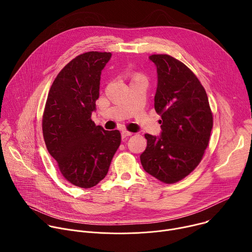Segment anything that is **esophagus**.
Wrapping results in <instances>:
<instances>
[{"instance_id":"34e87169","label":"esophagus","mask_w":252,"mask_h":252,"mask_svg":"<svg viewBox=\"0 0 252 252\" xmlns=\"http://www.w3.org/2000/svg\"><path fill=\"white\" fill-rule=\"evenodd\" d=\"M130 135H132V132H130V131H127V130H123L122 131V137L123 138H126V137L130 136Z\"/></svg>"}]
</instances>
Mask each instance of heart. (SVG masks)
Returning a JSON list of instances; mask_svg holds the SVG:
<instances>
[{"mask_svg": "<svg viewBox=\"0 0 252 252\" xmlns=\"http://www.w3.org/2000/svg\"><path fill=\"white\" fill-rule=\"evenodd\" d=\"M135 77H142V76H140V75H135L133 78H135Z\"/></svg>", "mask_w": 252, "mask_h": 252, "instance_id": "1", "label": "heart"}]
</instances>
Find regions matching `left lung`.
<instances>
[{
    "instance_id": "8db88e82",
    "label": "left lung",
    "mask_w": 252,
    "mask_h": 252,
    "mask_svg": "<svg viewBox=\"0 0 252 252\" xmlns=\"http://www.w3.org/2000/svg\"><path fill=\"white\" fill-rule=\"evenodd\" d=\"M158 70L155 110L161 135L146 133L143 169L163 184H175L201 161L209 143L213 117L206 92L184 63L169 55H152Z\"/></svg>"
}]
</instances>
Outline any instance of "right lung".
I'll use <instances>...</instances> for the list:
<instances>
[{"instance_id": "add662e5", "label": "right lung", "mask_w": 252, "mask_h": 252, "mask_svg": "<svg viewBox=\"0 0 252 252\" xmlns=\"http://www.w3.org/2000/svg\"><path fill=\"white\" fill-rule=\"evenodd\" d=\"M111 57L106 52H87L66 63L50 89L43 114L49 154L66 181L83 189L105 177L122 140L118 129L105 130L91 119L101 69Z\"/></svg>"}]
</instances>
